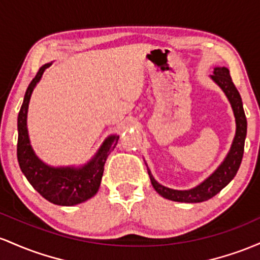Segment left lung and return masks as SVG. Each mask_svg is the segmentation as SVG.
<instances>
[{
	"mask_svg": "<svg viewBox=\"0 0 260 260\" xmlns=\"http://www.w3.org/2000/svg\"><path fill=\"white\" fill-rule=\"evenodd\" d=\"M210 78L222 89L233 110L236 120V134L231 148H230L229 153L224 157L223 161L221 162V165L205 180H203L199 185L191 189H186V190H177V189H171L159 184L153 178L150 168L147 167L151 184H152L154 190L168 200L194 204L211 199L231 182L237 174L238 168L241 166L244 151V141H246L247 136V119L243 110L242 98L232 82V78L227 67H215L214 75L210 76ZM146 166H147V163H146Z\"/></svg>",
	"mask_w": 260,
	"mask_h": 260,
	"instance_id": "obj_1",
	"label": "left lung"
}]
</instances>
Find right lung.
<instances>
[{
  "label": "right lung",
  "mask_w": 260,
  "mask_h": 260,
  "mask_svg": "<svg viewBox=\"0 0 260 260\" xmlns=\"http://www.w3.org/2000/svg\"><path fill=\"white\" fill-rule=\"evenodd\" d=\"M52 62L45 63L39 69L36 77L29 83L27 92L23 99V104L18 113V144L17 157L23 174L31 186L55 205L74 206L84 203L97 194L101 180L103 177L104 165L115 145L118 144L119 135H110L104 140L98 148L97 153L82 166H54L46 165L34 152L29 139L27 116L31 93L43 74Z\"/></svg>",
  "instance_id": "right-lung-1"
}]
</instances>
